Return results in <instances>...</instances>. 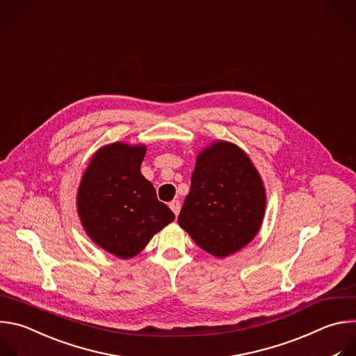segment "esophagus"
I'll use <instances>...</instances> for the list:
<instances>
[{
	"label": "esophagus",
	"instance_id": "obj_1",
	"mask_svg": "<svg viewBox=\"0 0 356 356\" xmlns=\"http://www.w3.org/2000/svg\"><path fill=\"white\" fill-rule=\"evenodd\" d=\"M170 207H171V210L174 211V215L178 216V215H179V210H181V202H179V200H172V202L170 203Z\"/></svg>",
	"mask_w": 356,
	"mask_h": 356
}]
</instances>
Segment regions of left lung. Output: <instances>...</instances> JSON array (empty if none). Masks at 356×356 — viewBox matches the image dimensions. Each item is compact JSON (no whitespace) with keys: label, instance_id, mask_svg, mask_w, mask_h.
Wrapping results in <instances>:
<instances>
[{"label":"left lung","instance_id":"8db88e82","mask_svg":"<svg viewBox=\"0 0 356 356\" xmlns=\"http://www.w3.org/2000/svg\"><path fill=\"white\" fill-rule=\"evenodd\" d=\"M265 207L264 181L248 154L216 140L196 156L178 223L202 250L226 258L254 240Z\"/></svg>","mask_w":356,"mask_h":356}]
</instances>
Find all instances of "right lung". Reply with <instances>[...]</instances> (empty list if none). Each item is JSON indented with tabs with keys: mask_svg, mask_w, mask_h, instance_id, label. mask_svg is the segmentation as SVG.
Here are the masks:
<instances>
[{
	"mask_svg": "<svg viewBox=\"0 0 356 356\" xmlns=\"http://www.w3.org/2000/svg\"><path fill=\"white\" fill-rule=\"evenodd\" d=\"M146 150L143 143L124 141L102 146L91 157L77 191V213L87 236L120 259L143 251L175 219L140 172Z\"/></svg>",
	"mask_w": 356,
	"mask_h": 356,
	"instance_id": "right-lung-1",
	"label": "right lung"
}]
</instances>
